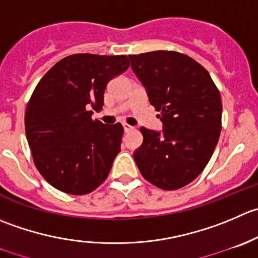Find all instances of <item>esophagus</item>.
<instances>
[{
  "instance_id": "esophagus-1",
  "label": "esophagus",
  "mask_w": 258,
  "mask_h": 258,
  "mask_svg": "<svg viewBox=\"0 0 258 258\" xmlns=\"http://www.w3.org/2000/svg\"><path fill=\"white\" fill-rule=\"evenodd\" d=\"M123 130H124V132L132 131V130H134V126H131V124H128V123H123Z\"/></svg>"
}]
</instances>
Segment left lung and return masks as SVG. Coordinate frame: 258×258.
<instances>
[{"mask_svg":"<svg viewBox=\"0 0 258 258\" xmlns=\"http://www.w3.org/2000/svg\"><path fill=\"white\" fill-rule=\"evenodd\" d=\"M162 122L161 131L141 127L144 142L134 152L142 176L164 190L196 179L213 155L222 128L218 88L203 67L176 51L130 55Z\"/></svg>","mask_w":258,"mask_h":258,"instance_id":"1","label":"left lung"}]
</instances>
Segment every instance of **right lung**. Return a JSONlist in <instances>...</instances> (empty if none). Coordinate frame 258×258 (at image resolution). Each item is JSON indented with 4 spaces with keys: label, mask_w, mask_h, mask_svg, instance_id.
<instances>
[{
    "label": "right lung",
    "mask_w": 258,
    "mask_h": 258,
    "mask_svg": "<svg viewBox=\"0 0 258 258\" xmlns=\"http://www.w3.org/2000/svg\"><path fill=\"white\" fill-rule=\"evenodd\" d=\"M128 67L126 55H69L36 86L25 131L35 166L55 189L84 196L107 179L123 127L92 119V109L101 111L108 82Z\"/></svg>",
    "instance_id": "right-lung-1"
}]
</instances>
